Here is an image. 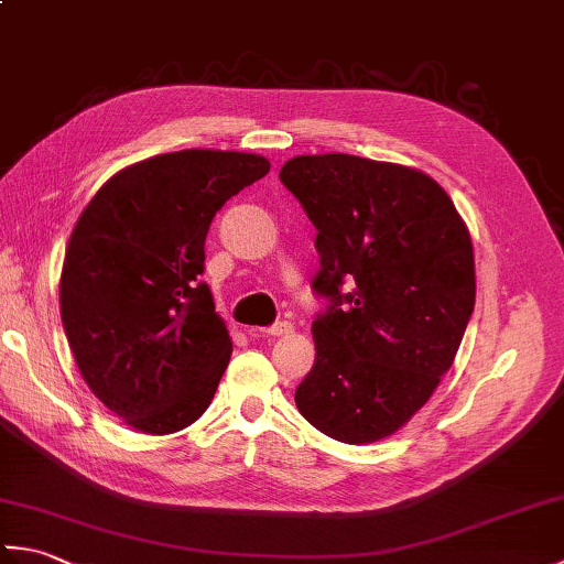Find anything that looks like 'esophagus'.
Listing matches in <instances>:
<instances>
[{
    "label": "esophagus",
    "mask_w": 564,
    "mask_h": 564,
    "mask_svg": "<svg viewBox=\"0 0 564 564\" xmlns=\"http://www.w3.org/2000/svg\"><path fill=\"white\" fill-rule=\"evenodd\" d=\"M257 334V337H283V334H291L293 332V325L291 322H285V319H281V322H275V325H271V327H259V329H251Z\"/></svg>",
    "instance_id": "1"
}]
</instances>
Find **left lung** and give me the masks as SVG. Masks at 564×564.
I'll return each instance as SVG.
<instances>
[{
	"mask_svg": "<svg viewBox=\"0 0 564 564\" xmlns=\"http://www.w3.org/2000/svg\"><path fill=\"white\" fill-rule=\"evenodd\" d=\"M281 182L317 227L315 366L295 388L310 424L373 443L422 410L475 307L473 239L451 196L412 166L301 154Z\"/></svg>",
	"mask_w": 564,
	"mask_h": 564,
	"instance_id": "8db88e82",
	"label": "left lung"
}]
</instances>
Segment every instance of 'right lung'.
Masks as SVG:
<instances>
[{
    "label": "right lung",
    "mask_w": 564,
    "mask_h": 564,
    "mask_svg": "<svg viewBox=\"0 0 564 564\" xmlns=\"http://www.w3.org/2000/svg\"><path fill=\"white\" fill-rule=\"evenodd\" d=\"M261 154L182 150L106 182L72 230L59 315L91 392L142 434L182 431L208 410L232 339L200 281L208 227L267 176Z\"/></svg>",
    "instance_id": "1"
}]
</instances>
